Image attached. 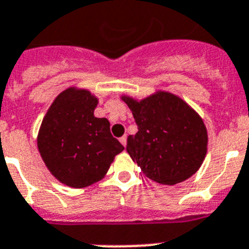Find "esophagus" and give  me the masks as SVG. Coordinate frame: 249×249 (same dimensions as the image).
Segmentation results:
<instances>
[{
    "mask_svg": "<svg viewBox=\"0 0 249 249\" xmlns=\"http://www.w3.org/2000/svg\"><path fill=\"white\" fill-rule=\"evenodd\" d=\"M120 142H121V143H122L123 146H124V147H126V143H127V136H126V135L122 136V137H121V139H120Z\"/></svg>",
    "mask_w": 249,
    "mask_h": 249,
    "instance_id": "obj_1",
    "label": "esophagus"
}]
</instances>
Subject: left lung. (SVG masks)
<instances>
[{"label":"left lung","instance_id":"1","mask_svg":"<svg viewBox=\"0 0 249 249\" xmlns=\"http://www.w3.org/2000/svg\"><path fill=\"white\" fill-rule=\"evenodd\" d=\"M122 99L139 128L127 139V152L142 173L163 185H175L194 175L208 145L207 128L199 114L167 92H157L141 102Z\"/></svg>","mask_w":249,"mask_h":249}]
</instances>
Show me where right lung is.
Instances as JSON below:
<instances>
[{"instance_id":"right-lung-1","label":"right lung","mask_w":249,"mask_h":249,"mask_svg":"<svg viewBox=\"0 0 249 249\" xmlns=\"http://www.w3.org/2000/svg\"><path fill=\"white\" fill-rule=\"evenodd\" d=\"M97 103L86 89H67L53 102L40 127L42 160L59 181L71 188L99 181L124 150L110 133L107 118L94 117Z\"/></svg>"}]
</instances>
